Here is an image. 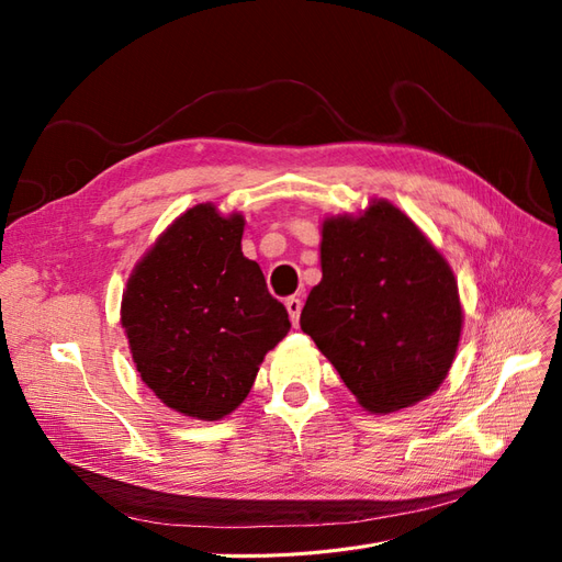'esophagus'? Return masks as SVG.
I'll use <instances>...</instances> for the list:
<instances>
[{"label": "esophagus", "mask_w": 562, "mask_h": 562, "mask_svg": "<svg viewBox=\"0 0 562 562\" xmlns=\"http://www.w3.org/2000/svg\"><path fill=\"white\" fill-rule=\"evenodd\" d=\"M285 310H288V316H291V323L297 328L300 312H302V302H300L297 297H288V300H285Z\"/></svg>", "instance_id": "obj_1"}]
</instances>
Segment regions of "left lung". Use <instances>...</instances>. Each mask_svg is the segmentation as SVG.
<instances>
[{"label": "left lung", "mask_w": 562, "mask_h": 562, "mask_svg": "<svg viewBox=\"0 0 562 562\" xmlns=\"http://www.w3.org/2000/svg\"><path fill=\"white\" fill-rule=\"evenodd\" d=\"M321 281L300 326L368 413L411 407L443 384L464 326L452 267L386 199L321 223Z\"/></svg>", "instance_id": "1"}]
</instances>
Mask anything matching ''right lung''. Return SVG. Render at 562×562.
<instances>
[{"label":"right lung","instance_id":"1","mask_svg":"<svg viewBox=\"0 0 562 562\" xmlns=\"http://www.w3.org/2000/svg\"><path fill=\"white\" fill-rule=\"evenodd\" d=\"M244 225L241 213L196 203L159 234L126 281L122 328L133 363L184 417L234 413L267 351L291 330L260 265L241 252Z\"/></svg>","mask_w":562,"mask_h":562}]
</instances>
